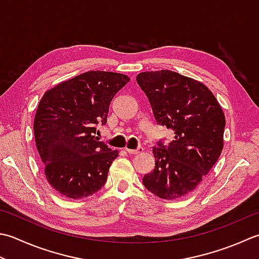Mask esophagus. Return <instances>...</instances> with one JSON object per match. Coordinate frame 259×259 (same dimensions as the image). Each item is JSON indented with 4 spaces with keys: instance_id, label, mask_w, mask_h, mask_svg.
<instances>
[{
    "instance_id": "1",
    "label": "esophagus",
    "mask_w": 259,
    "mask_h": 259,
    "mask_svg": "<svg viewBox=\"0 0 259 259\" xmlns=\"http://www.w3.org/2000/svg\"><path fill=\"white\" fill-rule=\"evenodd\" d=\"M125 151L128 154H130V155H137V154H139L140 151H141V149H130V148H125Z\"/></svg>"
}]
</instances>
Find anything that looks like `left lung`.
I'll use <instances>...</instances> for the list:
<instances>
[{"label":"left lung","mask_w":259,"mask_h":259,"mask_svg":"<svg viewBox=\"0 0 259 259\" xmlns=\"http://www.w3.org/2000/svg\"><path fill=\"white\" fill-rule=\"evenodd\" d=\"M157 123L175 133L168 146L153 148L155 168L145 187L164 200L190 194L219 159L224 148L225 113L213 93L191 77L168 69L137 75Z\"/></svg>","instance_id":"obj_1"}]
</instances>
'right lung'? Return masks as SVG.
I'll use <instances>...</instances> for the list:
<instances>
[{
    "label": "right lung",
    "instance_id": "add662e5",
    "mask_svg": "<svg viewBox=\"0 0 259 259\" xmlns=\"http://www.w3.org/2000/svg\"><path fill=\"white\" fill-rule=\"evenodd\" d=\"M126 75L91 70L54 86L44 94L34 116L35 146L53 189L78 200L98 192L119 156L99 141L96 125L105 124L114 95Z\"/></svg>",
    "mask_w": 259,
    "mask_h": 259
}]
</instances>
